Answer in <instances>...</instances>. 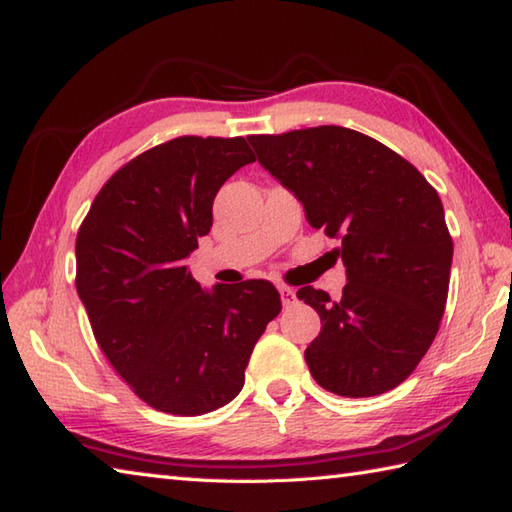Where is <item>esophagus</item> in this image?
<instances>
[{"label": "esophagus", "instance_id": "1", "mask_svg": "<svg viewBox=\"0 0 512 512\" xmlns=\"http://www.w3.org/2000/svg\"><path fill=\"white\" fill-rule=\"evenodd\" d=\"M278 294H281V301H283V307H292L296 303V292L292 287L287 285H278Z\"/></svg>", "mask_w": 512, "mask_h": 512}]
</instances>
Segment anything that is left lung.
Returning <instances> with one entry per match:
<instances>
[{
    "label": "left lung",
    "instance_id": "8db88e82",
    "mask_svg": "<svg viewBox=\"0 0 512 512\" xmlns=\"http://www.w3.org/2000/svg\"><path fill=\"white\" fill-rule=\"evenodd\" d=\"M247 140L303 202L307 223L341 240L339 301L312 285L296 292L321 316L305 350L314 381L350 399L397 388L446 310L452 238L437 189L379 140L334 124Z\"/></svg>",
    "mask_w": 512,
    "mask_h": 512
}]
</instances>
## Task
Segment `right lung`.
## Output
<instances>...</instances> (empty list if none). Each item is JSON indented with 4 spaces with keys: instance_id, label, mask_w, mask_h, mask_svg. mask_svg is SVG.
<instances>
[{
    "instance_id": "1",
    "label": "right lung",
    "mask_w": 512,
    "mask_h": 512,
    "mask_svg": "<svg viewBox=\"0 0 512 512\" xmlns=\"http://www.w3.org/2000/svg\"><path fill=\"white\" fill-rule=\"evenodd\" d=\"M256 156L245 138L180 136L104 182L75 240V287L95 341L129 388L196 417L243 390L249 356L281 312L269 281L205 292L185 258L207 236L218 189Z\"/></svg>"
}]
</instances>
